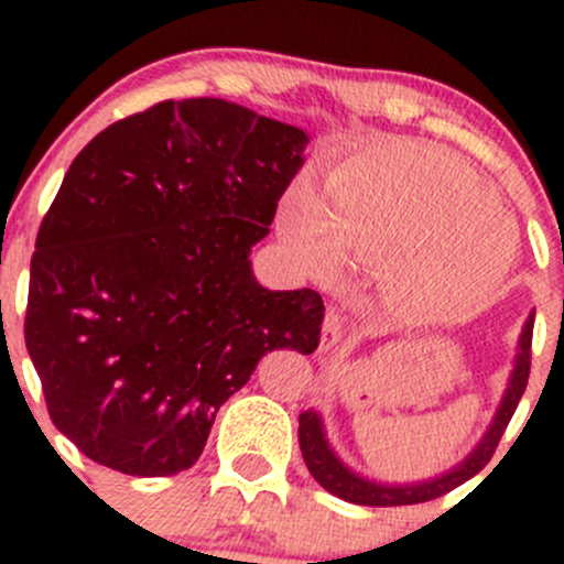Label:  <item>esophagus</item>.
Segmentation results:
<instances>
[{
  "mask_svg": "<svg viewBox=\"0 0 564 564\" xmlns=\"http://www.w3.org/2000/svg\"><path fill=\"white\" fill-rule=\"evenodd\" d=\"M340 338H344V324H340L338 314H327L322 327V351H333L340 344Z\"/></svg>",
  "mask_w": 564,
  "mask_h": 564,
  "instance_id": "1",
  "label": "esophagus"
}]
</instances>
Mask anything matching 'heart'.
Listing matches in <instances>:
<instances>
[{
	"label": "heart",
	"mask_w": 564,
	"mask_h": 564,
	"mask_svg": "<svg viewBox=\"0 0 564 564\" xmlns=\"http://www.w3.org/2000/svg\"><path fill=\"white\" fill-rule=\"evenodd\" d=\"M286 198L278 218L294 259L338 278L351 259L390 270L403 308L423 318L469 316L494 297L516 261V229L475 174L420 141H373L324 187Z\"/></svg>",
	"instance_id": "1"
}]
</instances>
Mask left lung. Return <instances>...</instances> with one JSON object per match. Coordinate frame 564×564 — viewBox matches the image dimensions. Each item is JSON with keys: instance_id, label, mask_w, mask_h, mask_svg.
I'll use <instances>...</instances> for the list:
<instances>
[{"instance_id": "8db88e82", "label": "left lung", "mask_w": 564, "mask_h": 564, "mask_svg": "<svg viewBox=\"0 0 564 564\" xmlns=\"http://www.w3.org/2000/svg\"><path fill=\"white\" fill-rule=\"evenodd\" d=\"M532 324L534 314L527 316L524 329L519 335V349H516L513 371H510L508 388H505L502 401H499L497 414H494L491 425L486 429L482 440L471 447V453L453 469L442 471V475L429 477L420 482H382L362 477L351 466L340 460L338 453L333 451L324 431V420L316 409L300 414V451H303L305 466L314 475V480L324 491L335 494L338 499H346L351 505H368V508H395V505H417L429 502V499L442 497V494L453 491L460 482L475 477L482 466L488 464L497 451L499 440H502L505 429H508L510 417H513L516 406H519L521 395L527 390L529 379V357H532Z\"/></svg>"}]
</instances>
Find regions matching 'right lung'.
<instances>
[{"label": "right lung", "mask_w": 564, "mask_h": 564, "mask_svg": "<svg viewBox=\"0 0 564 564\" xmlns=\"http://www.w3.org/2000/svg\"><path fill=\"white\" fill-rule=\"evenodd\" d=\"M308 141L191 98L78 152L40 224L24 338L51 420L84 456L133 477L191 469L267 351H316L318 292H270L248 259Z\"/></svg>", "instance_id": "add662e5"}]
</instances>
